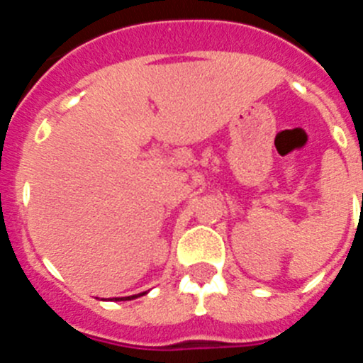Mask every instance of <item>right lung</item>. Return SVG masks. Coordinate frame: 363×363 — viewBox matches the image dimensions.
Masks as SVG:
<instances>
[{
	"instance_id": "right-lung-1",
	"label": "right lung",
	"mask_w": 363,
	"mask_h": 363,
	"mask_svg": "<svg viewBox=\"0 0 363 363\" xmlns=\"http://www.w3.org/2000/svg\"><path fill=\"white\" fill-rule=\"evenodd\" d=\"M138 296H140V294H136V296H127V298H125V300H130V298H138ZM118 300H120V298H118ZM121 300H123V298H121Z\"/></svg>"
}]
</instances>
